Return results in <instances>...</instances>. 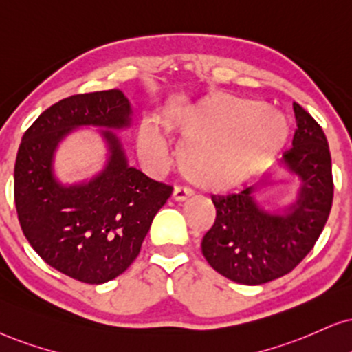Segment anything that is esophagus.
I'll list each match as a JSON object with an SVG mask.
<instances>
[{
	"label": "esophagus",
	"instance_id": "obj_1",
	"mask_svg": "<svg viewBox=\"0 0 352 352\" xmlns=\"http://www.w3.org/2000/svg\"><path fill=\"white\" fill-rule=\"evenodd\" d=\"M188 197H190L188 190L184 188V186H175V188H173V191H172V199H173V201H177V203L185 201V199H188Z\"/></svg>",
	"mask_w": 352,
	"mask_h": 352
}]
</instances>
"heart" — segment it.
I'll use <instances>...</instances> for the list:
<instances>
[{
	"mask_svg": "<svg viewBox=\"0 0 352 352\" xmlns=\"http://www.w3.org/2000/svg\"><path fill=\"white\" fill-rule=\"evenodd\" d=\"M159 123L164 131L185 138L179 151L182 170L208 191L232 190L252 179L274 161L289 135L283 115L258 100L230 94L168 109ZM138 151L155 168L170 162L166 141L149 120L138 128Z\"/></svg>",
	"mask_w": 352,
	"mask_h": 352,
	"instance_id": "obj_1",
	"label": "heart"
}]
</instances>
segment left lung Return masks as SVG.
<instances>
[{
	"label": "left lung",
	"instance_id": "left-lung-1",
	"mask_svg": "<svg viewBox=\"0 0 352 352\" xmlns=\"http://www.w3.org/2000/svg\"><path fill=\"white\" fill-rule=\"evenodd\" d=\"M297 130L283 166L300 180L296 201L281 211L256 203V186L228 197H212L214 226L203 237L208 263L230 281L256 286L292 271L312 250L333 203L331 155L322 126L299 104Z\"/></svg>",
	"mask_w": 352,
	"mask_h": 352
}]
</instances>
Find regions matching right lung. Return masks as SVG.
I'll list each match as a JSON object with an SVG mask.
<instances>
[{"label":"right lung","mask_w":352,"mask_h":352,"mask_svg":"<svg viewBox=\"0 0 352 352\" xmlns=\"http://www.w3.org/2000/svg\"><path fill=\"white\" fill-rule=\"evenodd\" d=\"M130 100L118 89L66 97L47 109L22 136L14 166V201L22 232L38 256L69 278L102 284L130 266L154 216L172 195L128 166L113 130L131 124ZM99 127L106 167L91 181L56 179L57 146L76 127Z\"/></svg>","instance_id":"1"}]
</instances>
